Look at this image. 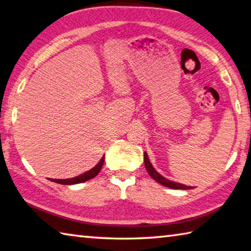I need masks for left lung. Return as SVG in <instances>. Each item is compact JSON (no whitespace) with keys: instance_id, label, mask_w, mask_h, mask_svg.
Listing matches in <instances>:
<instances>
[{"instance_id":"8db88e82","label":"left lung","mask_w":251,"mask_h":251,"mask_svg":"<svg viewBox=\"0 0 251 251\" xmlns=\"http://www.w3.org/2000/svg\"><path fill=\"white\" fill-rule=\"evenodd\" d=\"M144 161H145L146 170H147V172L149 173V176H151L154 181H157L158 183H160V184L165 185V186H167V188H170V189H177V190L192 189V186H188V185H184V184H181V183H176V182H173V181L166 179V177H163L160 175V173L154 170V168L152 167V165L149 161L147 152H144Z\"/></svg>"}]
</instances>
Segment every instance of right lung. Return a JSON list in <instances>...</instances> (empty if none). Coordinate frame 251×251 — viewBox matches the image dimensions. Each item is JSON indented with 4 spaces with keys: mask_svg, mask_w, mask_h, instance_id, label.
Instances as JSON below:
<instances>
[{
    "mask_svg": "<svg viewBox=\"0 0 251 251\" xmlns=\"http://www.w3.org/2000/svg\"><path fill=\"white\" fill-rule=\"evenodd\" d=\"M103 162H104V156L102 157L101 160L98 163L97 166L92 169L86 171L84 173H82V175L75 176V177H71V179H63V180H58V179H52L53 182H56V183L59 184H65V185H71V184H78V183H82V182H85L90 179H93L94 176H98V173L101 171V168L103 166Z\"/></svg>",
    "mask_w": 251,
    "mask_h": 251,
    "instance_id": "1",
    "label": "right lung"
}]
</instances>
